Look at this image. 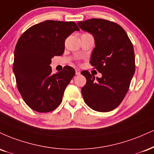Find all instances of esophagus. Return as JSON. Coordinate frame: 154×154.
Instances as JSON below:
<instances>
[{
  "label": "esophagus",
  "instance_id": "esophagus-1",
  "mask_svg": "<svg viewBox=\"0 0 154 154\" xmlns=\"http://www.w3.org/2000/svg\"><path fill=\"white\" fill-rule=\"evenodd\" d=\"M75 74L77 75H80V71H79V70L78 69H75Z\"/></svg>",
  "mask_w": 154,
  "mask_h": 154
}]
</instances>
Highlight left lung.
Here are the masks:
<instances>
[{
    "label": "left lung",
    "mask_w": 154,
    "mask_h": 154,
    "mask_svg": "<svg viewBox=\"0 0 154 154\" xmlns=\"http://www.w3.org/2000/svg\"><path fill=\"white\" fill-rule=\"evenodd\" d=\"M77 24L95 38L90 63L102 74L95 79L87 70L81 72L87 79L82 88L83 99L92 110L109 112L123 101L135 73L133 44L125 30L114 22L92 18Z\"/></svg>",
    "instance_id": "8db88e82"
}]
</instances>
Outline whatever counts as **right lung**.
<instances>
[{"label": "right lung", "instance_id": "1", "mask_svg": "<svg viewBox=\"0 0 154 154\" xmlns=\"http://www.w3.org/2000/svg\"><path fill=\"white\" fill-rule=\"evenodd\" d=\"M75 31H79L75 22L48 20L28 29L18 40L13 70L18 91L32 110L51 112L62 103L75 71L65 66L52 74L50 64L54 56L63 54L66 38Z\"/></svg>", "mask_w": 154, "mask_h": 154}]
</instances>
